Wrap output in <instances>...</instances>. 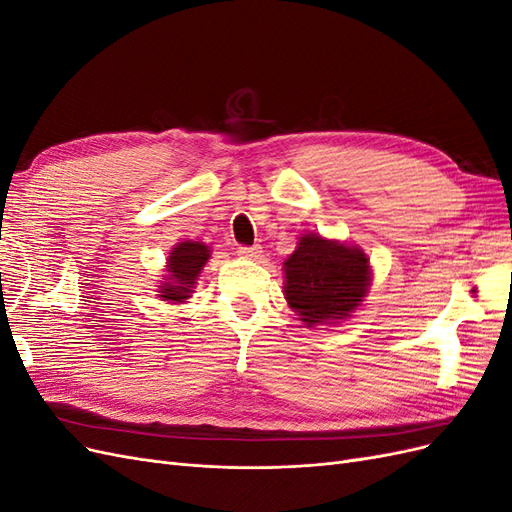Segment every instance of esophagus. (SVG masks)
<instances>
[{
    "mask_svg": "<svg viewBox=\"0 0 512 512\" xmlns=\"http://www.w3.org/2000/svg\"><path fill=\"white\" fill-rule=\"evenodd\" d=\"M237 254L241 258H245V260H256L262 254V247L260 245H241L239 250H237Z\"/></svg>",
    "mask_w": 512,
    "mask_h": 512,
    "instance_id": "34e87169",
    "label": "esophagus"
}]
</instances>
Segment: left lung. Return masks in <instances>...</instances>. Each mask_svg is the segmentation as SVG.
I'll return each instance as SVG.
<instances>
[{
	"label": "left lung",
	"mask_w": 512,
	"mask_h": 512,
	"mask_svg": "<svg viewBox=\"0 0 512 512\" xmlns=\"http://www.w3.org/2000/svg\"><path fill=\"white\" fill-rule=\"evenodd\" d=\"M284 294L307 327L346 320L367 297L369 258L354 245L307 232L284 262Z\"/></svg>",
	"instance_id": "8db88e82"
}]
</instances>
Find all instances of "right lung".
<instances>
[{
	"label": "right lung",
	"instance_id": "obj_1",
	"mask_svg": "<svg viewBox=\"0 0 512 512\" xmlns=\"http://www.w3.org/2000/svg\"><path fill=\"white\" fill-rule=\"evenodd\" d=\"M211 256L209 245L200 241H181L168 254L166 282L160 286V299L168 303H185L192 297L200 271Z\"/></svg>",
	"mask_w": 512,
	"mask_h": 512
}]
</instances>
